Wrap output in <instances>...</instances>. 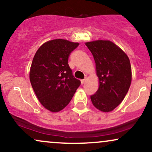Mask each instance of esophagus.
Returning a JSON list of instances; mask_svg holds the SVG:
<instances>
[{
	"label": "esophagus",
	"instance_id": "esophagus-1",
	"mask_svg": "<svg viewBox=\"0 0 152 152\" xmlns=\"http://www.w3.org/2000/svg\"><path fill=\"white\" fill-rule=\"evenodd\" d=\"M85 81H86L85 79H82V80H81V83L82 85H83V84L84 83H85Z\"/></svg>",
	"mask_w": 152,
	"mask_h": 152
}]
</instances>
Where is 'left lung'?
Instances as JSON below:
<instances>
[{
  "label": "left lung",
  "mask_w": 152,
  "mask_h": 152,
  "mask_svg": "<svg viewBox=\"0 0 152 152\" xmlns=\"http://www.w3.org/2000/svg\"><path fill=\"white\" fill-rule=\"evenodd\" d=\"M96 62L99 88L91 96L93 105L100 111L110 112L123 100L132 81L128 56L110 41L97 40L86 43Z\"/></svg>",
  "instance_id": "left-lung-1"
}]
</instances>
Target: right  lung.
Wrapping results in <instances>:
<instances>
[{"mask_svg": "<svg viewBox=\"0 0 152 152\" xmlns=\"http://www.w3.org/2000/svg\"><path fill=\"white\" fill-rule=\"evenodd\" d=\"M78 45L62 39L51 40L38 49L32 60L31 85L42 105L51 112L64 108L81 85L68 64L71 52Z\"/></svg>", "mask_w": 152, "mask_h": 152, "instance_id": "right-lung-1", "label": "right lung"}]
</instances>
